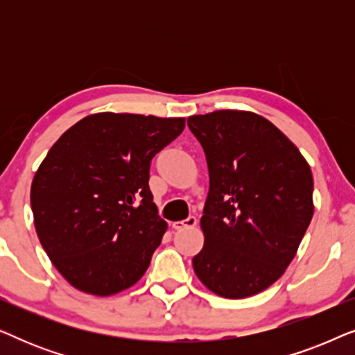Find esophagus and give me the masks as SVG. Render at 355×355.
<instances>
[{
	"label": "esophagus",
	"mask_w": 355,
	"mask_h": 355,
	"mask_svg": "<svg viewBox=\"0 0 355 355\" xmlns=\"http://www.w3.org/2000/svg\"><path fill=\"white\" fill-rule=\"evenodd\" d=\"M196 225H197L196 218L189 216L187 220H184V221H174V223H173V230L181 231V230H186V227H193Z\"/></svg>",
	"instance_id": "obj_1"
}]
</instances>
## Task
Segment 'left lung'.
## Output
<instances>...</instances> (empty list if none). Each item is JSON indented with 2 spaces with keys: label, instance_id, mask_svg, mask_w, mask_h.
Masks as SVG:
<instances>
[{
  "label": "left lung",
  "instance_id": "left-lung-1",
  "mask_svg": "<svg viewBox=\"0 0 355 355\" xmlns=\"http://www.w3.org/2000/svg\"><path fill=\"white\" fill-rule=\"evenodd\" d=\"M205 152L210 189L200 226L197 278L226 299L279 279L313 216V178L299 148L263 116L220 110L189 116Z\"/></svg>",
  "mask_w": 355,
  "mask_h": 355
}]
</instances>
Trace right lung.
<instances>
[{"instance_id":"1","label":"right lung","mask_w":355,"mask_h":355,"mask_svg":"<svg viewBox=\"0 0 355 355\" xmlns=\"http://www.w3.org/2000/svg\"><path fill=\"white\" fill-rule=\"evenodd\" d=\"M184 118L96 113L66 130L37 169L31 205L51 263L82 293L111 295L147 271L166 231L150 163Z\"/></svg>"}]
</instances>
